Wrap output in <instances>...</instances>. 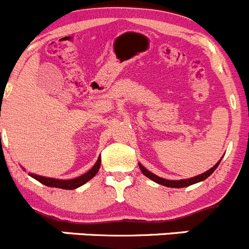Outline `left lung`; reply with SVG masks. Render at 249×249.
<instances>
[{
	"mask_svg": "<svg viewBox=\"0 0 249 249\" xmlns=\"http://www.w3.org/2000/svg\"><path fill=\"white\" fill-rule=\"evenodd\" d=\"M220 162H221V160H220V161L217 162V163H216L213 168H210L209 171L204 172V173L199 174V176H195V177H193V178H188V179H180V180L164 179V178L159 177V176H156V174L151 173V172L147 171V169H146L142 164L139 163V167H140L141 172L145 174L146 177L150 178V179L153 180V182H156V183H159V184L164 185V187H169V188H184V187H189V185H192V184H195V183L203 182V180H205L206 178L210 177L211 174H213V172L217 168V166H219Z\"/></svg>",
	"mask_w": 249,
	"mask_h": 249,
	"instance_id": "left-lung-1",
	"label": "left lung"
}]
</instances>
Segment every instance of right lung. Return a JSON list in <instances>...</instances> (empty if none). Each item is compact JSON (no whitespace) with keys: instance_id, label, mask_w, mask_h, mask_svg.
Wrapping results in <instances>:
<instances>
[{"instance_id":"1","label":"right lung","mask_w":249,"mask_h":249,"mask_svg":"<svg viewBox=\"0 0 249 249\" xmlns=\"http://www.w3.org/2000/svg\"><path fill=\"white\" fill-rule=\"evenodd\" d=\"M99 167H101V157L97 160L96 164L92 167L88 172H86L85 174L80 176L77 178H73V179H55V178H48V177H41V176H38V174L34 173H29V176L34 179H36L38 182H40L41 184L48 185V187L51 188H61V189H67V190H72L76 189V188L81 187L85 183H87L88 180L92 179L94 176L97 174V172L99 171Z\"/></svg>"}]
</instances>
